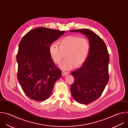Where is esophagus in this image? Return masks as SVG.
<instances>
[{"label": "esophagus", "instance_id": "34e87169", "mask_svg": "<svg viewBox=\"0 0 128 128\" xmlns=\"http://www.w3.org/2000/svg\"><path fill=\"white\" fill-rule=\"evenodd\" d=\"M69 74L68 72L67 71H62V74L63 76H66L67 75H68Z\"/></svg>", "mask_w": 128, "mask_h": 128}]
</instances>
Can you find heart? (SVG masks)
<instances>
[{
  "label": "heart",
  "instance_id": "1",
  "mask_svg": "<svg viewBox=\"0 0 128 128\" xmlns=\"http://www.w3.org/2000/svg\"><path fill=\"white\" fill-rule=\"evenodd\" d=\"M59 46L55 43L50 45L49 52L51 58L56 64H59L64 58L66 59L61 64L63 70H69L81 66L87 59L90 45L86 38L75 36H68L61 38Z\"/></svg>",
  "mask_w": 128,
  "mask_h": 128
}]
</instances>
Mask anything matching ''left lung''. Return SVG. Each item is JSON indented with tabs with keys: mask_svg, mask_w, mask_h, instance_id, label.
Masks as SVG:
<instances>
[{
	"mask_svg": "<svg viewBox=\"0 0 128 128\" xmlns=\"http://www.w3.org/2000/svg\"><path fill=\"white\" fill-rule=\"evenodd\" d=\"M70 32H80L89 39V55L82 66L71 73L74 82L70 87L76 101L89 104L101 96L108 82L109 54L104 40L92 31L83 28Z\"/></svg>",
	"mask_w": 128,
	"mask_h": 128,
	"instance_id": "obj_1",
	"label": "left lung"
}]
</instances>
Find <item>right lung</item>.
<instances>
[{
  "label": "right lung",
  "instance_id": "obj_1",
  "mask_svg": "<svg viewBox=\"0 0 128 128\" xmlns=\"http://www.w3.org/2000/svg\"><path fill=\"white\" fill-rule=\"evenodd\" d=\"M65 32L44 27L27 32L21 40L16 60L17 76L27 96L40 102L51 95L61 71L50 57L49 48L52 42Z\"/></svg>",
  "mask_w": 128,
  "mask_h": 128
}]
</instances>
